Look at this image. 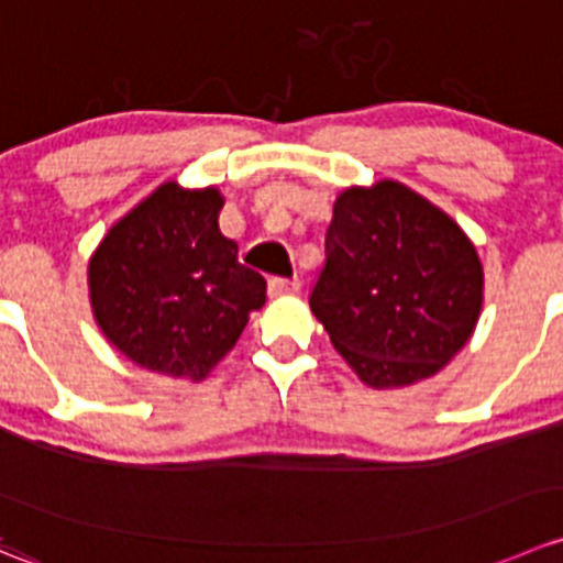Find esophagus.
<instances>
[{
  "label": "esophagus",
  "instance_id": "34e87169",
  "mask_svg": "<svg viewBox=\"0 0 563 563\" xmlns=\"http://www.w3.org/2000/svg\"><path fill=\"white\" fill-rule=\"evenodd\" d=\"M299 291L297 280H286V277H272L269 280V297H283V294Z\"/></svg>",
  "mask_w": 563,
  "mask_h": 563
}]
</instances>
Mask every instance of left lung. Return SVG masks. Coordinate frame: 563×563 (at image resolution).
<instances>
[{
	"mask_svg": "<svg viewBox=\"0 0 563 563\" xmlns=\"http://www.w3.org/2000/svg\"><path fill=\"white\" fill-rule=\"evenodd\" d=\"M310 310L376 390L438 374L476 330L484 269L443 209L404 184L349 187L332 206Z\"/></svg>",
	"mask_w": 563,
	"mask_h": 563,
	"instance_id": "obj_1",
	"label": "left lung"
}]
</instances>
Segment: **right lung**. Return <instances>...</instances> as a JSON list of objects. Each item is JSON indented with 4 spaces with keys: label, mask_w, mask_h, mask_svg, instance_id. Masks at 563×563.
I'll use <instances>...</instances> for the list:
<instances>
[{
    "label": "right lung",
    "mask_w": 563,
    "mask_h": 563,
    "mask_svg": "<svg viewBox=\"0 0 563 563\" xmlns=\"http://www.w3.org/2000/svg\"><path fill=\"white\" fill-rule=\"evenodd\" d=\"M222 195L167 181L114 222L87 266L96 324L154 374L200 382L236 346L266 280L222 236Z\"/></svg>",
    "instance_id": "right-lung-1"
}]
</instances>
